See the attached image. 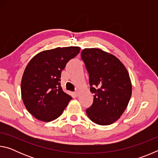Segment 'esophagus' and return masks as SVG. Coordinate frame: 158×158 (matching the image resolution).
I'll return each mask as SVG.
<instances>
[{"label":"esophagus","instance_id":"1","mask_svg":"<svg viewBox=\"0 0 158 158\" xmlns=\"http://www.w3.org/2000/svg\"><path fill=\"white\" fill-rule=\"evenodd\" d=\"M74 95L76 96V97H77V96L79 95V91L78 90H76V91H74Z\"/></svg>","mask_w":158,"mask_h":158}]
</instances>
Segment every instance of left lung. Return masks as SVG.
Returning <instances> with one entry per match:
<instances>
[{"label":"left lung","instance_id":"1","mask_svg":"<svg viewBox=\"0 0 158 158\" xmlns=\"http://www.w3.org/2000/svg\"><path fill=\"white\" fill-rule=\"evenodd\" d=\"M81 59L89 74L93 102L85 112L96 124L116 122L126 109L132 95L129 73L118 58L98 48L84 49Z\"/></svg>","mask_w":158,"mask_h":158}]
</instances>
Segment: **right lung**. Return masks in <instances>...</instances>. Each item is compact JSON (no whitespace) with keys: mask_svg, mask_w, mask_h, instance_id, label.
Returning a JSON list of instances; mask_svg holds the SVG:
<instances>
[{"mask_svg":"<svg viewBox=\"0 0 158 158\" xmlns=\"http://www.w3.org/2000/svg\"><path fill=\"white\" fill-rule=\"evenodd\" d=\"M80 49L57 47L40 52L29 61L21 79V98L28 111L37 120L56 119L72 100L60 86L61 72Z\"/></svg>","mask_w":158,"mask_h":158,"instance_id":"1","label":"right lung"}]
</instances>
